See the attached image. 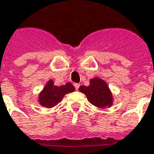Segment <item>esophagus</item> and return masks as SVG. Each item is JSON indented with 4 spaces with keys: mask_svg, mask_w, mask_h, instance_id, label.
<instances>
[{
    "mask_svg": "<svg viewBox=\"0 0 154 154\" xmlns=\"http://www.w3.org/2000/svg\"><path fill=\"white\" fill-rule=\"evenodd\" d=\"M74 87L76 88V90H78V88L80 87V84L79 83H74Z\"/></svg>",
    "mask_w": 154,
    "mask_h": 154,
    "instance_id": "34e87169",
    "label": "esophagus"
}]
</instances>
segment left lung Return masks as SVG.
Returning a JSON list of instances; mask_svg holds the SVG:
<instances>
[{"instance_id": "8db88e82", "label": "left lung", "mask_w": 154, "mask_h": 154, "mask_svg": "<svg viewBox=\"0 0 154 154\" xmlns=\"http://www.w3.org/2000/svg\"><path fill=\"white\" fill-rule=\"evenodd\" d=\"M79 91L87 96L88 100L96 107L105 108L112 104V94L107 82L99 77H94L90 80V85L81 86Z\"/></svg>"}]
</instances>
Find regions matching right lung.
Returning a JSON list of instances; mask_svg holds the SVG:
<instances>
[{"label":"right lung","instance_id":"right-lung-1","mask_svg":"<svg viewBox=\"0 0 154 154\" xmlns=\"http://www.w3.org/2000/svg\"><path fill=\"white\" fill-rule=\"evenodd\" d=\"M74 91L75 88L70 82L58 87L54 85L53 81L49 80L44 87L43 90L40 92L38 101L42 107L51 108L57 106L66 94Z\"/></svg>","mask_w":154,"mask_h":154}]
</instances>
